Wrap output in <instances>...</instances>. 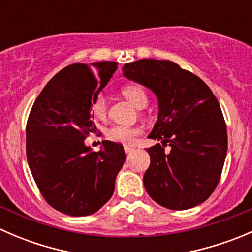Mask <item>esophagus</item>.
I'll list each match as a JSON object with an SVG mask.
<instances>
[{
	"instance_id": "esophagus-1",
	"label": "esophagus",
	"mask_w": 252,
	"mask_h": 252,
	"mask_svg": "<svg viewBox=\"0 0 252 252\" xmlns=\"http://www.w3.org/2000/svg\"><path fill=\"white\" fill-rule=\"evenodd\" d=\"M133 150H134L133 146H124V152H126V154H130Z\"/></svg>"
}]
</instances>
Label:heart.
<instances>
[{
    "label": "heart",
    "mask_w": 252,
    "mask_h": 252,
    "mask_svg": "<svg viewBox=\"0 0 252 252\" xmlns=\"http://www.w3.org/2000/svg\"><path fill=\"white\" fill-rule=\"evenodd\" d=\"M122 94L124 97L133 103L135 107L141 105H146L147 96L141 86L135 84H128L122 88ZM91 112L94 117L97 119H105L107 116V100L103 95H96L91 101ZM141 133L139 126H113L106 131V136L108 140L123 145H130L135 140L136 136Z\"/></svg>",
    "instance_id": "1"
}]
</instances>
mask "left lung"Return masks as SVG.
Instances as JSON below:
<instances>
[{
    "label": "left lung",
    "instance_id": "obj_1",
    "mask_svg": "<svg viewBox=\"0 0 252 252\" xmlns=\"http://www.w3.org/2000/svg\"><path fill=\"white\" fill-rule=\"evenodd\" d=\"M123 75L149 88L158 117L149 138L150 167L144 185L157 204L188 210L206 201L220 182L227 155V126L211 89L192 73L164 60L126 63ZM171 146L169 152L164 146Z\"/></svg>",
    "mask_w": 252,
    "mask_h": 252
}]
</instances>
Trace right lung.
Wrapping results in <instances>:
<instances>
[{"mask_svg": "<svg viewBox=\"0 0 252 252\" xmlns=\"http://www.w3.org/2000/svg\"><path fill=\"white\" fill-rule=\"evenodd\" d=\"M118 68L103 61L63 68L42 89L27 123V158L42 196L60 212L81 217L100 210L114 191L126 161L123 146L103 141L95 152L84 140L96 130L91 101Z\"/></svg>", "mask_w": 252, "mask_h": 252, "instance_id": "add662e5", "label": "right lung"}]
</instances>
